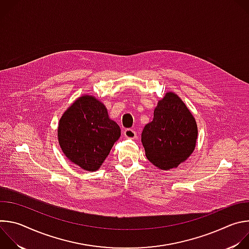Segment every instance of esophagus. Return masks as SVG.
Instances as JSON below:
<instances>
[{
	"instance_id": "1",
	"label": "esophagus",
	"mask_w": 249,
	"mask_h": 249,
	"mask_svg": "<svg viewBox=\"0 0 249 249\" xmlns=\"http://www.w3.org/2000/svg\"><path fill=\"white\" fill-rule=\"evenodd\" d=\"M136 136H137V134H136L135 130H133V129H126L124 131V137L126 139H134V138H136Z\"/></svg>"
}]
</instances>
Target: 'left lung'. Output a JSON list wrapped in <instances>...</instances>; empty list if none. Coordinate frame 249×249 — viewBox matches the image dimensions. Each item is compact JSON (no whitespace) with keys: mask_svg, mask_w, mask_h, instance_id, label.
<instances>
[{"mask_svg":"<svg viewBox=\"0 0 249 249\" xmlns=\"http://www.w3.org/2000/svg\"><path fill=\"white\" fill-rule=\"evenodd\" d=\"M198 137L196 120L183 100L168 91L159 100L154 119L142 132L147 159L158 168L169 170L194 152Z\"/></svg>","mask_w":249,"mask_h":249,"instance_id":"8db88e82","label":"left lung"}]
</instances>
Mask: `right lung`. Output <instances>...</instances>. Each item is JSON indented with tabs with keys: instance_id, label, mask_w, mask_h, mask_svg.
<instances>
[{
	"instance_id": "right-lung-1",
	"label": "right lung",
	"mask_w": 249,
	"mask_h": 249,
	"mask_svg": "<svg viewBox=\"0 0 249 249\" xmlns=\"http://www.w3.org/2000/svg\"><path fill=\"white\" fill-rule=\"evenodd\" d=\"M120 136V127L93 95L77 98L59 120L62 152L71 162L87 171H96L101 166Z\"/></svg>"
}]
</instances>
